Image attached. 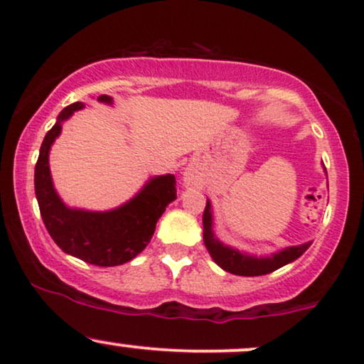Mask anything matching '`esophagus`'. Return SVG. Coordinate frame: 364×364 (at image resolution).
I'll list each match as a JSON object with an SVG mask.
<instances>
[{
  "mask_svg": "<svg viewBox=\"0 0 364 364\" xmlns=\"http://www.w3.org/2000/svg\"><path fill=\"white\" fill-rule=\"evenodd\" d=\"M195 181H196L195 174L191 173V171H186V173H185V185H186V186L195 185Z\"/></svg>",
  "mask_w": 364,
  "mask_h": 364,
  "instance_id": "esophagus-1",
  "label": "esophagus"
}]
</instances>
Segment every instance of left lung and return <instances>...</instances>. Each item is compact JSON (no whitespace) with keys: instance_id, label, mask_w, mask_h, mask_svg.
<instances>
[{"instance_id":"left-lung-1","label":"left lung","mask_w":364,"mask_h":364,"mask_svg":"<svg viewBox=\"0 0 364 364\" xmlns=\"http://www.w3.org/2000/svg\"><path fill=\"white\" fill-rule=\"evenodd\" d=\"M323 171H326V168H323ZM203 242L212 259L227 273L239 274V277H261V274L273 273V271L279 269L288 262L299 259L301 254L310 247L312 240L300 244V246L284 247L283 251L271 254V256L257 257L252 256V254L240 252L239 249L225 246L224 242H220L215 237V234H213L212 203L207 200V207H205L203 212Z\"/></svg>"}]
</instances>
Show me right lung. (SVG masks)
<instances>
[{
  "label": "right lung",
  "mask_w": 364,
  "mask_h": 364,
  "mask_svg": "<svg viewBox=\"0 0 364 364\" xmlns=\"http://www.w3.org/2000/svg\"><path fill=\"white\" fill-rule=\"evenodd\" d=\"M98 102L112 105V96H98ZM85 108L81 102L65 107L55 125L43 137L41 154L35 164V195L46 229L65 254L95 266H118L132 261L146 249L154 235L156 224L171 201L176 200L174 174L151 178L134 198L107 212L71 208L57 195L49 168V152L60 135L63 122L76 110Z\"/></svg>",
  "instance_id": "add662e5"
}]
</instances>
